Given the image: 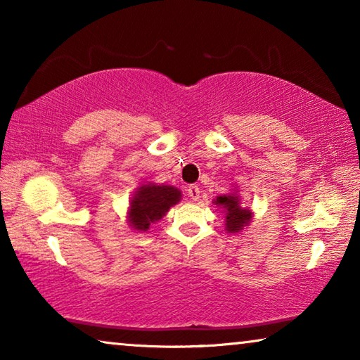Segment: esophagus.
<instances>
[{
    "label": "esophagus",
    "instance_id": "1",
    "mask_svg": "<svg viewBox=\"0 0 360 360\" xmlns=\"http://www.w3.org/2000/svg\"><path fill=\"white\" fill-rule=\"evenodd\" d=\"M187 195L193 200V202H197V200L200 198V187L198 186H191L187 188Z\"/></svg>",
    "mask_w": 360,
    "mask_h": 360
}]
</instances>
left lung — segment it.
<instances>
[{"instance_id":"left-lung-1","label":"left lung","mask_w":360,"mask_h":360,"mask_svg":"<svg viewBox=\"0 0 360 360\" xmlns=\"http://www.w3.org/2000/svg\"><path fill=\"white\" fill-rule=\"evenodd\" d=\"M212 203L222 210L221 212L225 217L224 225L227 233H238V231L245 230L252 221V210L241 206V198L236 191L217 195V197L212 200Z\"/></svg>"}]
</instances>
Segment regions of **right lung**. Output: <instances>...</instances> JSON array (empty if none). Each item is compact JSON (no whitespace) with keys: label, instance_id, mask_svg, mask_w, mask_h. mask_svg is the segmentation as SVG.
<instances>
[{"label":"right lung","instance_id":"add662e5","mask_svg":"<svg viewBox=\"0 0 360 360\" xmlns=\"http://www.w3.org/2000/svg\"><path fill=\"white\" fill-rule=\"evenodd\" d=\"M182 193L178 187L146 182L136 187L127 210V221L138 231L149 230L152 224L160 221L169 208L178 205Z\"/></svg>","mask_w":360,"mask_h":360}]
</instances>
